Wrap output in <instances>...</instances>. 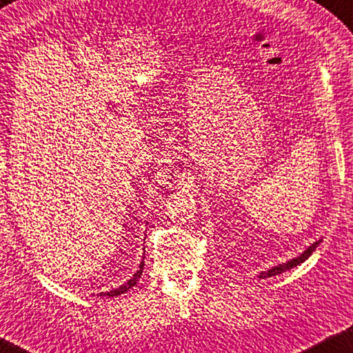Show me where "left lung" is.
<instances>
[{
    "instance_id": "obj_1",
    "label": "left lung",
    "mask_w": 353,
    "mask_h": 353,
    "mask_svg": "<svg viewBox=\"0 0 353 353\" xmlns=\"http://www.w3.org/2000/svg\"><path fill=\"white\" fill-rule=\"evenodd\" d=\"M321 241V240H320ZM320 241H315L314 245H310L307 250L303 252L300 257H296V259H292L291 261H288V263H285V265H280V266H275V268H272V269H269L268 272H261L260 274V279H268V277H272V275H279V274H281V272H285V271H288V269H292V268H295V266H299L300 263H303V261H305L310 254H312L314 251H315V248L319 246V243Z\"/></svg>"
}]
</instances>
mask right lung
Segmentation results:
<instances>
[{"mask_svg":"<svg viewBox=\"0 0 353 353\" xmlns=\"http://www.w3.org/2000/svg\"><path fill=\"white\" fill-rule=\"evenodd\" d=\"M142 271H143V261L141 263V266H139V271H137L133 277H131L125 285H122V286H119L117 289H113V291H110V292H103L102 295L103 296H116V295H121V294H123V292H127L130 288H133L137 281H139V279H141V275H142Z\"/></svg>","mask_w":353,"mask_h":353,"instance_id":"obj_1","label":"right lung"}]
</instances>
